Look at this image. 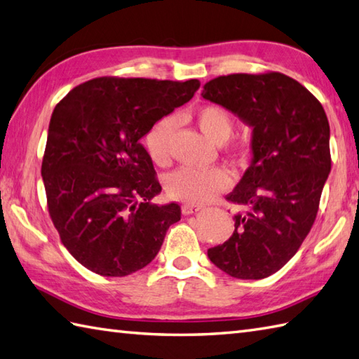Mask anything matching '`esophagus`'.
Returning <instances> with one entry per match:
<instances>
[{"instance_id":"obj_1","label":"esophagus","mask_w":359,"mask_h":359,"mask_svg":"<svg viewBox=\"0 0 359 359\" xmlns=\"http://www.w3.org/2000/svg\"><path fill=\"white\" fill-rule=\"evenodd\" d=\"M201 210H202L201 205H194V203H185L184 207H182V212H184V215H193V212H197Z\"/></svg>"}]
</instances>
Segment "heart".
<instances>
[{"mask_svg":"<svg viewBox=\"0 0 359 359\" xmlns=\"http://www.w3.org/2000/svg\"><path fill=\"white\" fill-rule=\"evenodd\" d=\"M196 123L201 131L216 143H224L233 133V117L228 109L219 104H207L196 111ZM175 129V118L165 117L156 121L144 135V147L152 162L166 166L171 160V137ZM234 157H245L242 147H231ZM231 177L224 168L212 166L208 170L182 168L172 172L166 180L171 197L188 203H207L225 189L230 188Z\"/></svg>","mask_w":359,"mask_h":359,"instance_id":"1","label":"heart"}]
</instances>
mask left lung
Listing matches in <instances>:
<instances>
[{"label": "left lung", "mask_w": 359, "mask_h": 359, "mask_svg": "<svg viewBox=\"0 0 359 359\" xmlns=\"http://www.w3.org/2000/svg\"><path fill=\"white\" fill-rule=\"evenodd\" d=\"M202 97L253 126V162L226 196L245 211L208 257L233 278L264 279L296 255L315 224L332 170L329 120L307 88L280 72L220 75Z\"/></svg>", "instance_id": "obj_1"}]
</instances>
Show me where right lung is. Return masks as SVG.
<instances>
[{
    "label": "right lung",
    "instance_id": "right-lung-1",
    "mask_svg": "<svg viewBox=\"0 0 359 359\" xmlns=\"http://www.w3.org/2000/svg\"><path fill=\"white\" fill-rule=\"evenodd\" d=\"M199 80L100 77L74 88L52 112L41 175L49 216L67 251L100 276L147 266L180 220L142 137L189 102Z\"/></svg>",
    "mask_w": 359,
    "mask_h": 359
}]
</instances>
